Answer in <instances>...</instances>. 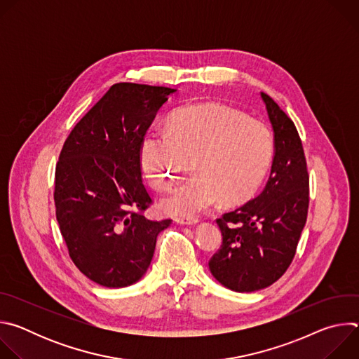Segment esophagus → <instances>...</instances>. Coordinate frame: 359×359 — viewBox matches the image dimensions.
<instances>
[{
	"mask_svg": "<svg viewBox=\"0 0 359 359\" xmlns=\"http://www.w3.org/2000/svg\"><path fill=\"white\" fill-rule=\"evenodd\" d=\"M175 222L180 226H194V224L198 223L197 219H176Z\"/></svg>",
	"mask_w": 359,
	"mask_h": 359,
	"instance_id": "esophagus-1",
	"label": "esophagus"
}]
</instances>
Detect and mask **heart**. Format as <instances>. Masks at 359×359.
<instances>
[{
    "instance_id": "heart-1",
    "label": "heart",
    "mask_w": 359,
    "mask_h": 359,
    "mask_svg": "<svg viewBox=\"0 0 359 359\" xmlns=\"http://www.w3.org/2000/svg\"><path fill=\"white\" fill-rule=\"evenodd\" d=\"M276 153L271 129L219 104L176 111L169 128L151 126L140 146L142 170L156 190L168 189L194 159V177L161 200L166 215L190 219L226 204L248 200L267 176Z\"/></svg>"
}]
</instances>
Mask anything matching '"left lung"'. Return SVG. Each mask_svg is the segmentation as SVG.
<instances>
[{"label":"left lung","mask_w":359,"mask_h":359,"mask_svg":"<svg viewBox=\"0 0 359 359\" xmlns=\"http://www.w3.org/2000/svg\"><path fill=\"white\" fill-rule=\"evenodd\" d=\"M276 140L270 177L260 194L217 219L223 244L209 262L213 277L236 292L276 283L290 267L309 213V172L292 121L264 92Z\"/></svg>","instance_id":"left-lung-1"}]
</instances>
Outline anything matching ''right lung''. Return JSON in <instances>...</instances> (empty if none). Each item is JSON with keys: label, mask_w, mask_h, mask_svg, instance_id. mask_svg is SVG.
<instances>
[{"label": "right lung", "mask_w": 359, "mask_h": 359, "mask_svg": "<svg viewBox=\"0 0 359 359\" xmlns=\"http://www.w3.org/2000/svg\"><path fill=\"white\" fill-rule=\"evenodd\" d=\"M177 90L115 83L76 123L55 170V208L72 262L93 283L122 288L147 271L156 238L170 220L142 212L140 146L159 109Z\"/></svg>", "instance_id": "add662e5"}]
</instances>
